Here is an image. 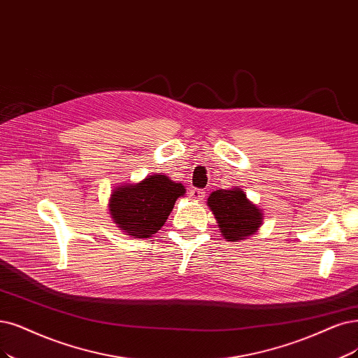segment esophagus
Here are the masks:
<instances>
[{
    "instance_id": "1",
    "label": "esophagus",
    "mask_w": 358,
    "mask_h": 358,
    "mask_svg": "<svg viewBox=\"0 0 358 358\" xmlns=\"http://www.w3.org/2000/svg\"><path fill=\"white\" fill-rule=\"evenodd\" d=\"M189 196L192 201H196V202H202L205 199V192L201 190V189H192L189 192Z\"/></svg>"
}]
</instances>
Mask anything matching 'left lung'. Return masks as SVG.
<instances>
[{"instance_id":"1","label":"left lung","mask_w":358,"mask_h":358,"mask_svg":"<svg viewBox=\"0 0 358 358\" xmlns=\"http://www.w3.org/2000/svg\"><path fill=\"white\" fill-rule=\"evenodd\" d=\"M206 203L217 220L221 236L227 242L245 241L262 226V209L250 202L239 186L213 192Z\"/></svg>"}]
</instances>
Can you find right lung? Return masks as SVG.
<instances>
[{"instance_id":"obj_1","label":"right lung","mask_w":358,"mask_h":358,"mask_svg":"<svg viewBox=\"0 0 358 358\" xmlns=\"http://www.w3.org/2000/svg\"><path fill=\"white\" fill-rule=\"evenodd\" d=\"M186 194L181 182L152 174L138 182L119 184L109 197V214L116 227L129 237L148 239L162 229L178 197Z\"/></svg>"}]
</instances>
